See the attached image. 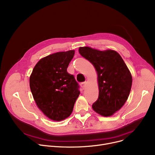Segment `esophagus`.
<instances>
[{"instance_id":"34e87169","label":"esophagus","mask_w":155,"mask_h":155,"mask_svg":"<svg viewBox=\"0 0 155 155\" xmlns=\"http://www.w3.org/2000/svg\"><path fill=\"white\" fill-rule=\"evenodd\" d=\"M86 84V82H83V83H81V86L82 89H84L85 88Z\"/></svg>"}]
</instances>
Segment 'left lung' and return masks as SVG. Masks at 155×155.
Segmentation results:
<instances>
[{"mask_svg": "<svg viewBox=\"0 0 155 155\" xmlns=\"http://www.w3.org/2000/svg\"><path fill=\"white\" fill-rule=\"evenodd\" d=\"M79 52L93 64L97 71L99 96L93 104V109L103 116L113 115L128 98L132 86L130 70L115 51L80 47Z\"/></svg>", "mask_w": 155, "mask_h": 155, "instance_id": "8db88e82", "label": "left lung"}]
</instances>
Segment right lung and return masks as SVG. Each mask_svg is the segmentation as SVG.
Masks as SVG:
<instances>
[{
  "mask_svg": "<svg viewBox=\"0 0 155 155\" xmlns=\"http://www.w3.org/2000/svg\"><path fill=\"white\" fill-rule=\"evenodd\" d=\"M74 51L56 52L41 59L34 68L29 79L35 103L53 121L69 117L80 91L73 75L67 68Z\"/></svg>",
  "mask_w": 155,
  "mask_h": 155,
  "instance_id": "right-lung-1",
  "label": "right lung"
}]
</instances>
